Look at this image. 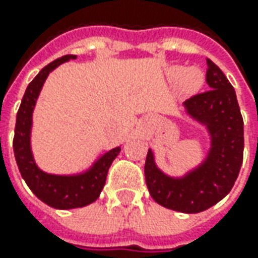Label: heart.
<instances>
[{
  "mask_svg": "<svg viewBox=\"0 0 258 258\" xmlns=\"http://www.w3.org/2000/svg\"><path fill=\"white\" fill-rule=\"evenodd\" d=\"M172 76L175 79H183V87L188 92H194L203 85V75L195 69L185 72L183 67H176L173 69Z\"/></svg>",
  "mask_w": 258,
  "mask_h": 258,
  "instance_id": "obj_1",
  "label": "heart"
}]
</instances>
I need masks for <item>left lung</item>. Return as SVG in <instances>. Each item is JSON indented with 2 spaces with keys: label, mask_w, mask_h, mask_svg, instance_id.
<instances>
[{
  "label": "left lung",
  "mask_w": 258,
  "mask_h": 258,
  "mask_svg": "<svg viewBox=\"0 0 258 258\" xmlns=\"http://www.w3.org/2000/svg\"><path fill=\"white\" fill-rule=\"evenodd\" d=\"M205 80L210 90L185 100L188 114L207 126L211 149L207 159L183 178H169L155 165L149 149L145 179L151 197L173 211L197 214L208 210L231 191L244 152V122L235 90L220 67L207 58Z\"/></svg>",
  "instance_id": "left-lung-1"
}]
</instances>
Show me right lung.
<instances>
[{"instance_id": "obj_1", "label": "right lung", "mask_w": 258, "mask_h": 258, "mask_svg": "<svg viewBox=\"0 0 258 258\" xmlns=\"http://www.w3.org/2000/svg\"><path fill=\"white\" fill-rule=\"evenodd\" d=\"M76 58V55L67 54L47 64L41 72L35 76L33 82L25 90L20 109L17 112L15 134L13 141L14 155L18 169L25 183L35 194L38 200L57 210L80 208L94 203L103 189L107 171L120 152V148L112 151L97 159V162L86 173L63 176L43 172L34 162V158L30 148V131H31V116L34 110L37 97L44 85L45 79L50 72L64 61Z\"/></svg>"}]
</instances>
